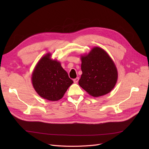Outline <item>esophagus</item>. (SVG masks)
Returning <instances> with one entry per match:
<instances>
[{"label":"esophagus","instance_id":"34e87169","mask_svg":"<svg viewBox=\"0 0 149 149\" xmlns=\"http://www.w3.org/2000/svg\"><path fill=\"white\" fill-rule=\"evenodd\" d=\"M79 79V78L78 77V78H76L74 79H73V81H74V83H77L78 82Z\"/></svg>","mask_w":149,"mask_h":149}]
</instances>
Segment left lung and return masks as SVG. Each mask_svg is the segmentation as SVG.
Returning <instances> with one entry per match:
<instances>
[{
    "label": "left lung",
    "mask_w": 149,
    "mask_h": 149,
    "mask_svg": "<svg viewBox=\"0 0 149 149\" xmlns=\"http://www.w3.org/2000/svg\"><path fill=\"white\" fill-rule=\"evenodd\" d=\"M83 74L79 84L90 95L99 97L109 93L118 79L116 67L109 55L101 48L94 47L81 57Z\"/></svg>",
    "instance_id": "8db88e82"
}]
</instances>
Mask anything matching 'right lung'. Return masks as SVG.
I'll list each match as a JSON object with an SVG mask.
<instances>
[{
    "label": "right lung",
    "mask_w": 149,
    "mask_h": 149,
    "mask_svg": "<svg viewBox=\"0 0 149 149\" xmlns=\"http://www.w3.org/2000/svg\"><path fill=\"white\" fill-rule=\"evenodd\" d=\"M49 56L50 54H47L39 61L31 79L33 88L40 96L55 101L63 97L73 81L60 63L52 60Z\"/></svg>",
    "instance_id": "add662e5"
}]
</instances>
